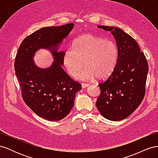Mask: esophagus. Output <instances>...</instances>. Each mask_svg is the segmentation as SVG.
I'll return each instance as SVG.
<instances>
[{
  "label": "esophagus",
  "instance_id": "34e87169",
  "mask_svg": "<svg viewBox=\"0 0 158 158\" xmlns=\"http://www.w3.org/2000/svg\"><path fill=\"white\" fill-rule=\"evenodd\" d=\"M88 84H84V83H82V88H86L87 86H88Z\"/></svg>",
  "mask_w": 158,
  "mask_h": 158
}]
</instances>
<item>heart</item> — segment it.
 <instances>
[{
    "label": "heart",
    "instance_id": "obj_1",
    "mask_svg": "<svg viewBox=\"0 0 158 158\" xmlns=\"http://www.w3.org/2000/svg\"><path fill=\"white\" fill-rule=\"evenodd\" d=\"M118 49L113 40H106L92 34H85L75 39L71 49L63 55V63L68 73L80 80H89L96 77L106 78L116 68Z\"/></svg>",
    "mask_w": 158,
    "mask_h": 158
}]
</instances>
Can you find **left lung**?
Segmentation results:
<instances>
[{"instance_id":"1","label":"left lung","mask_w":158,"mask_h":158,"mask_svg":"<svg viewBox=\"0 0 158 158\" xmlns=\"http://www.w3.org/2000/svg\"><path fill=\"white\" fill-rule=\"evenodd\" d=\"M98 27L111 31L118 47V58L113 73L99 82L101 94L97 108L107 119L121 121L135 111L144 98L148 62L137 42L128 33L112 26Z\"/></svg>"}]
</instances>
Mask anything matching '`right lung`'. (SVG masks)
I'll return each mask as SVG.
<instances>
[{
	"mask_svg": "<svg viewBox=\"0 0 158 158\" xmlns=\"http://www.w3.org/2000/svg\"><path fill=\"white\" fill-rule=\"evenodd\" d=\"M73 27L71 23L41 28L23 40L15 58L14 69L23 101L38 116L48 121H59L67 115L76 92L82 89L61 67L64 52L56 51ZM40 48H49L54 55L55 61L48 69L38 68L32 62Z\"/></svg>",
	"mask_w": 158,
	"mask_h": 158,
	"instance_id": "obj_1",
	"label": "right lung"
}]
</instances>
